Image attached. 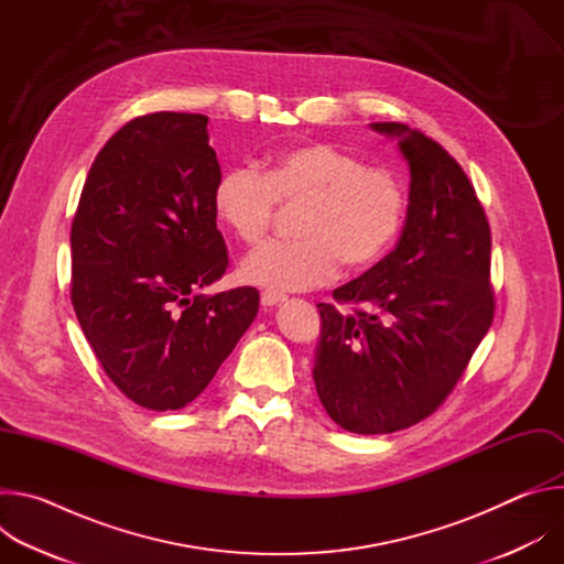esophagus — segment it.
Instances as JSON below:
<instances>
[{
	"mask_svg": "<svg viewBox=\"0 0 564 564\" xmlns=\"http://www.w3.org/2000/svg\"><path fill=\"white\" fill-rule=\"evenodd\" d=\"M285 301H288V296L281 294V292L265 290V292L261 294V305H263V307H274V305H281V303H285Z\"/></svg>",
	"mask_w": 564,
	"mask_h": 564,
	"instance_id": "esophagus-1",
	"label": "esophagus"
}]
</instances>
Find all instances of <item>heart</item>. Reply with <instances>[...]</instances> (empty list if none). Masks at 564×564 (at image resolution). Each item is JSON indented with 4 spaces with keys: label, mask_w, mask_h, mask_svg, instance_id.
Returning <instances> with one entry per match:
<instances>
[{
    "label": "heart",
    "mask_w": 564,
    "mask_h": 564,
    "mask_svg": "<svg viewBox=\"0 0 564 564\" xmlns=\"http://www.w3.org/2000/svg\"><path fill=\"white\" fill-rule=\"evenodd\" d=\"M276 203L301 205L294 225L301 238L274 240L240 263V279L272 292L330 283L341 261L352 270L372 265L406 218V187L397 174L328 142L283 151L265 174L231 167L212 194L220 225L248 246L265 238Z\"/></svg>",
    "instance_id": "obj_1"
}]
</instances>
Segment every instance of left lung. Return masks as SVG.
<instances>
[{
	"label": "left lung",
	"mask_w": 564,
	"mask_h": 564,
	"mask_svg": "<svg viewBox=\"0 0 564 564\" xmlns=\"http://www.w3.org/2000/svg\"><path fill=\"white\" fill-rule=\"evenodd\" d=\"M411 170L397 248L318 303L312 379L335 424L383 435L429 417L491 328V229L448 151L401 122H372Z\"/></svg>",
	"instance_id": "8db88e82"
}]
</instances>
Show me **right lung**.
<instances>
[{"label": "right lung", "instance_id": "add662e5", "mask_svg": "<svg viewBox=\"0 0 564 564\" xmlns=\"http://www.w3.org/2000/svg\"><path fill=\"white\" fill-rule=\"evenodd\" d=\"M207 116L160 111L96 155L70 225V301L109 379L138 406L178 411L259 312L254 288L198 290L227 270Z\"/></svg>", "mask_w": 564, "mask_h": 564}]
</instances>
